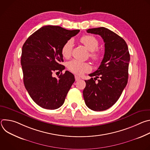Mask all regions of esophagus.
<instances>
[{
  "label": "esophagus",
  "instance_id": "34e87169",
  "mask_svg": "<svg viewBox=\"0 0 150 150\" xmlns=\"http://www.w3.org/2000/svg\"><path fill=\"white\" fill-rule=\"evenodd\" d=\"M75 80L77 81H79L81 78L79 77V76H76V75H75Z\"/></svg>",
  "mask_w": 150,
  "mask_h": 150
}]
</instances>
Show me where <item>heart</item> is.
Masks as SVG:
<instances>
[{
    "instance_id": "b5f03b06",
    "label": "heart",
    "mask_w": 150,
    "mask_h": 150,
    "mask_svg": "<svg viewBox=\"0 0 150 150\" xmlns=\"http://www.w3.org/2000/svg\"><path fill=\"white\" fill-rule=\"evenodd\" d=\"M81 42L90 52V56L94 60L98 61L101 59V53L97 50L99 45L98 40L93 35H86L82 36L80 39ZM74 47V41L69 39L65 42L62 47V56L68 58L71 56ZM68 69L75 74L78 75H82L83 74L88 72L91 71V66L87 62H82L77 60H72L67 64Z\"/></svg>"
}]
</instances>
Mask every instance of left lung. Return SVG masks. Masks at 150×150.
I'll return each mask as SVG.
<instances>
[{
	"label": "left lung",
	"instance_id": "left-lung-1",
	"mask_svg": "<svg viewBox=\"0 0 150 150\" xmlns=\"http://www.w3.org/2000/svg\"><path fill=\"white\" fill-rule=\"evenodd\" d=\"M87 32L102 37L105 52L98 69L89 75L95 78L85 81L86 86L83 96L89 109L103 111L116 103L126 87L130 54L125 41L111 30L99 27L88 29ZM99 77L96 83V79Z\"/></svg>",
	"mask_w": 150,
	"mask_h": 150
}]
</instances>
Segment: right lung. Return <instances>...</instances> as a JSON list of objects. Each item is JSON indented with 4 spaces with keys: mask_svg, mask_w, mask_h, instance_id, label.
<instances>
[{
    "mask_svg": "<svg viewBox=\"0 0 150 150\" xmlns=\"http://www.w3.org/2000/svg\"><path fill=\"white\" fill-rule=\"evenodd\" d=\"M79 32L59 26H44L31 35L23 46L21 63L25 87L42 108H59L75 81L74 75L68 71L58 78L53 74L65 69L60 64L63 62L62 47Z\"/></svg>",
    "mask_w": 150,
    "mask_h": 150,
    "instance_id": "1",
    "label": "right lung"
}]
</instances>
